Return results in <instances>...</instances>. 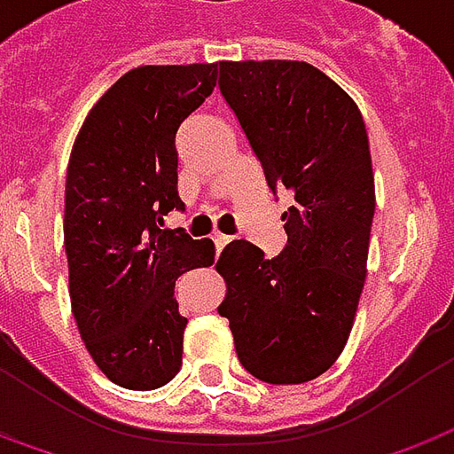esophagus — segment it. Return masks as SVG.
<instances>
[{
  "instance_id": "34e87169",
  "label": "esophagus",
  "mask_w": 454,
  "mask_h": 454,
  "mask_svg": "<svg viewBox=\"0 0 454 454\" xmlns=\"http://www.w3.org/2000/svg\"><path fill=\"white\" fill-rule=\"evenodd\" d=\"M214 243H216V250H223L231 243V236H223V233H216L214 236Z\"/></svg>"
}]
</instances>
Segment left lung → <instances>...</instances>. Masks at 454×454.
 <instances>
[{
  "mask_svg": "<svg viewBox=\"0 0 454 454\" xmlns=\"http://www.w3.org/2000/svg\"><path fill=\"white\" fill-rule=\"evenodd\" d=\"M218 88L272 194L287 189L280 255L228 243L216 270L243 369L265 383L325 373L347 344L366 280L376 211L369 137L356 103L304 61L218 63Z\"/></svg>",
  "mask_w": 454,
  "mask_h": 454,
  "instance_id": "8db88e82",
  "label": "left lung"
}]
</instances>
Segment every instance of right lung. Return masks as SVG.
I'll return each instance as SVG.
<instances>
[{
  "mask_svg": "<svg viewBox=\"0 0 454 454\" xmlns=\"http://www.w3.org/2000/svg\"><path fill=\"white\" fill-rule=\"evenodd\" d=\"M218 63L142 66L85 117L66 174L63 243L73 317L107 379L152 391L182 369L176 280L214 265V240L161 228L184 211L176 129L216 88Z\"/></svg>",
  "mask_w": 454,
  "mask_h": 454,
  "instance_id": "obj_1",
  "label": "right lung"
}]
</instances>
